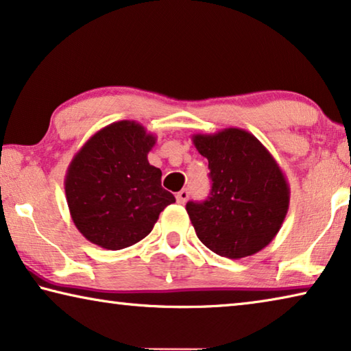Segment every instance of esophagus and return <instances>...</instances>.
<instances>
[{"instance_id":"1","label":"esophagus","mask_w":351,"mask_h":351,"mask_svg":"<svg viewBox=\"0 0 351 351\" xmlns=\"http://www.w3.org/2000/svg\"><path fill=\"white\" fill-rule=\"evenodd\" d=\"M187 198H189V191H187V189H182V191H180V192L176 193V202L180 203V204H184L187 202Z\"/></svg>"}]
</instances>
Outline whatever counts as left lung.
I'll return each mask as SVG.
<instances>
[{
    "label": "left lung",
    "instance_id": "8db88e82",
    "mask_svg": "<svg viewBox=\"0 0 351 351\" xmlns=\"http://www.w3.org/2000/svg\"><path fill=\"white\" fill-rule=\"evenodd\" d=\"M192 142L208 159L213 180L208 199L186 204L198 239L210 252L230 259L261 252L278 234L291 202L280 164L241 128L198 132Z\"/></svg>",
    "mask_w": 351,
    "mask_h": 351
}]
</instances>
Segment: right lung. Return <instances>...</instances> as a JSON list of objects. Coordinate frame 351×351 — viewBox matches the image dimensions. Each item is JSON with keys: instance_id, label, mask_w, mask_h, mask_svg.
I'll return each instance as SVG.
<instances>
[{"instance_id": "obj_1", "label": "right lung", "mask_w": 351, "mask_h": 351, "mask_svg": "<svg viewBox=\"0 0 351 351\" xmlns=\"http://www.w3.org/2000/svg\"><path fill=\"white\" fill-rule=\"evenodd\" d=\"M156 136L134 120L101 128L77 149L66 169L65 197L75 226L88 242L121 250L152 232L175 203L148 162Z\"/></svg>"}]
</instances>
